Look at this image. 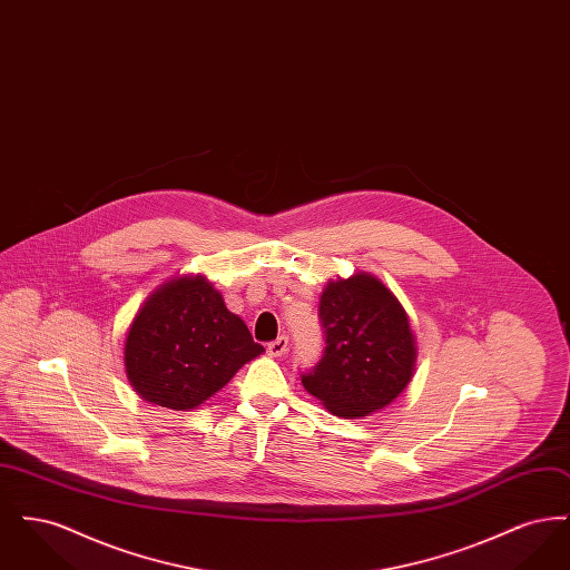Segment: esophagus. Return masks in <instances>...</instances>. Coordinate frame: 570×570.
Returning a JSON list of instances; mask_svg holds the SVG:
<instances>
[{
	"mask_svg": "<svg viewBox=\"0 0 570 570\" xmlns=\"http://www.w3.org/2000/svg\"><path fill=\"white\" fill-rule=\"evenodd\" d=\"M267 351H269L272 356H284L286 351H288V337H286V335H279L275 342L269 344V348H267Z\"/></svg>",
	"mask_w": 570,
	"mask_h": 570,
	"instance_id": "esophagus-1",
	"label": "esophagus"
}]
</instances>
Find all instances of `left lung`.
I'll use <instances>...</instances> for the list:
<instances>
[{"label": "left lung", "instance_id": "left-lung-1", "mask_svg": "<svg viewBox=\"0 0 570 570\" xmlns=\"http://www.w3.org/2000/svg\"><path fill=\"white\" fill-rule=\"evenodd\" d=\"M318 314L326 346L301 382L344 419H363L395 402L414 376L416 340L406 309L376 275L328 279Z\"/></svg>", "mask_w": 570, "mask_h": 570}]
</instances>
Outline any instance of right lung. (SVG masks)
<instances>
[{
  "mask_svg": "<svg viewBox=\"0 0 570 570\" xmlns=\"http://www.w3.org/2000/svg\"><path fill=\"white\" fill-rule=\"evenodd\" d=\"M263 353L214 284L186 273L142 301L126 333L124 365L138 397L188 412Z\"/></svg>",
  "mask_w": 570,
  "mask_h": 570,
  "instance_id": "right-lung-1",
  "label": "right lung"
}]
</instances>
